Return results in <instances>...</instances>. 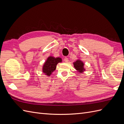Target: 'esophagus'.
Segmentation results:
<instances>
[{"instance_id": "esophagus-1", "label": "esophagus", "mask_w": 124, "mask_h": 124, "mask_svg": "<svg viewBox=\"0 0 124 124\" xmlns=\"http://www.w3.org/2000/svg\"><path fill=\"white\" fill-rule=\"evenodd\" d=\"M68 61H69V59H68V58H67V57H65L64 58V61L65 62H68Z\"/></svg>"}]
</instances>
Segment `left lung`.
<instances>
[{
    "instance_id": "obj_1",
    "label": "left lung",
    "mask_w": 124,
    "mask_h": 124,
    "mask_svg": "<svg viewBox=\"0 0 124 124\" xmlns=\"http://www.w3.org/2000/svg\"><path fill=\"white\" fill-rule=\"evenodd\" d=\"M73 65L74 68L79 71L80 72L82 73V72H83V71L84 70L83 67L84 63L82 61H80V60H78V61L73 63Z\"/></svg>"
}]
</instances>
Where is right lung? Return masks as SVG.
<instances>
[{
    "label": "right lung",
    "mask_w": 124,
    "mask_h": 124,
    "mask_svg": "<svg viewBox=\"0 0 124 124\" xmlns=\"http://www.w3.org/2000/svg\"><path fill=\"white\" fill-rule=\"evenodd\" d=\"M62 59L59 57L55 58L50 56L46 60L43 67V72L48 76L56 69V65L59 62H62Z\"/></svg>",
    "instance_id": "obj_1"
}]
</instances>
